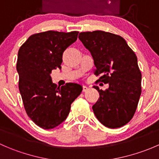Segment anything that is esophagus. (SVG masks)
Instances as JSON below:
<instances>
[{"instance_id": "esophagus-1", "label": "esophagus", "mask_w": 159, "mask_h": 159, "mask_svg": "<svg viewBox=\"0 0 159 159\" xmlns=\"http://www.w3.org/2000/svg\"><path fill=\"white\" fill-rule=\"evenodd\" d=\"M84 92H85L86 91H88V87L86 85H83V90H82Z\"/></svg>"}]
</instances>
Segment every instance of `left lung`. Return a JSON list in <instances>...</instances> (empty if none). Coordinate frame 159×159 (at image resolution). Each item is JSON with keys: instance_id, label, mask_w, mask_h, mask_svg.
Returning a JSON list of instances; mask_svg holds the SVG:
<instances>
[{"instance_id": "left-lung-1", "label": "left lung", "mask_w": 159, "mask_h": 159, "mask_svg": "<svg viewBox=\"0 0 159 159\" xmlns=\"http://www.w3.org/2000/svg\"><path fill=\"white\" fill-rule=\"evenodd\" d=\"M78 38L91 52L98 81L108 83L92 106L99 121L110 129L124 126L133 118L142 93V74L135 54L121 36L102 30L81 32Z\"/></svg>"}]
</instances>
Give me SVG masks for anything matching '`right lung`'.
<instances>
[{
	"label": "right lung",
	"instance_id": "add662e5",
	"mask_svg": "<svg viewBox=\"0 0 159 159\" xmlns=\"http://www.w3.org/2000/svg\"><path fill=\"white\" fill-rule=\"evenodd\" d=\"M78 31H48L28 38L17 54L19 91L29 118L44 129L61 124L70 105L82 91L76 83L57 87L52 82L51 70L61 68L64 51L78 38Z\"/></svg>",
	"mask_w": 159,
	"mask_h": 159
}]
</instances>
